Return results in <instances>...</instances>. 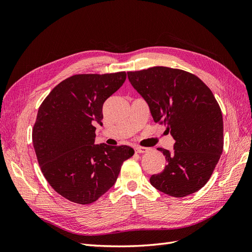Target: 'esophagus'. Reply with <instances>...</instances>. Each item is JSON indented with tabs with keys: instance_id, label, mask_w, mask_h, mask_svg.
<instances>
[{
	"instance_id": "esophagus-1",
	"label": "esophagus",
	"mask_w": 252,
	"mask_h": 252,
	"mask_svg": "<svg viewBox=\"0 0 252 252\" xmlns=\"http://www.w3.org/2000/svg\"><path fill=\"white\" fill-rule=\"evenodd\" d=\"M148 150L149 149L146 148V147H140V146L134 148V151L136 152V154H145V152H147Z\"/></svg>"
}]
</instances>
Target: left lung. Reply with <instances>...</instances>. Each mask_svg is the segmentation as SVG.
Returning a JSON list of instances; mask_svg holds the SVG:
<instances>
[{
	"label": "left lung",
	"instance_id": "8db88e82",
	"mask_svg": "<svg viewBox=\"0 0 252 252\" xmlns=\"http://www.w3.org/2000/svg\"><path fill=\"white\" fill-rule=\"evenodd\" d=\"M127 74L148 103L154 121L164 125L175 141L171 154L158 149L167 165L161 173L151 175V185L175 197L199 191L224 147L222 111L212 91L196 75L177 68L155 66Z\"/></svg>",
	"mask_w": 252,
	"mask_h": 252
}]
</instances>
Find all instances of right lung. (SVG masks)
<instances>
[{
    "label": "right lung",
    "mask_w": 252,
    "mask_h": 252,
    "mask_svg": "<svg viewBox=\"0 0 252 252\" xmlns=\"http://www.w3.org/2000/svg\"><path fill=\"white\" fill-rule=\"evenodd\" d=\"M125 80V71L71 75L50 91L37 111L32 129L37 162L49 185L70 202H95L134 154L126 145H94L103 104Z\"/></svg>",
    "instance_id": "right-lung-1"
}]
</instances>
